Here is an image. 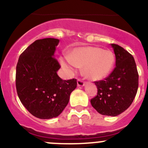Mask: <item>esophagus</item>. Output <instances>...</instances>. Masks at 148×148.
<instances>
[{
	"label": "esophagus",
	"instance_id": "esophagus-1",
	"mask_svg": "<svg viewBox=\"0 0 148 148\" xmlns=\"http://www.w3.org/2000/svg\"><path fill=\"white\" fill-rule=\"evenodd\" d=\"M77 85H78V86H83L85 85V82H83L82 79H79L77 80Z\"/></svg>",
	"mask_w": 148,
	"mask_h": 148
}]
</instances>
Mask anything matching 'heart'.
<instances>
[{"mask_svg":"<svg viewBox=\"0 0 148 148\" xmlns=\"http://www.w3.org/2000/svg\"><path fill=\"white\" fill-rule=\"evenodd\" d=\"M114 56L110 50L97 46L75 48L68 55V61L61 60L62 66L69 71H75V67H82L86 79L99 81L106 78L112 71Z\"/></svg>","mask_w":148,"mask_h":148,"instance_id":"1","label":"heart"}]
</instances>
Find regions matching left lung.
<instances>
[{
	"mask_svg": "<svg viewBox=\"0 0 148 148\" xmlns=\"http://www.w3.org/2000/svg\"><path fill=\"white\" fill-rule=\"evenodd\" d=\"M111 46L115 54L116 66L107 78L95 82L97 95L90 102L99 114L115 117L133 102L138 92L139 75L133 56L117 44Z\"/></svg>",
	"mask_w": 148,
	"mask_h": 148,
	"instance_id": "left-lung-1",
	"label": "left lung"
}]
</instances>
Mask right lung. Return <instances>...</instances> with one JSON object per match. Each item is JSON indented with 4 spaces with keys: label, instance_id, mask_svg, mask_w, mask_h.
<instances>
[{
    "label": "right lung",
    "instance_id": "right-lung-1",
    "mask_svg": "<svg viewBox=\"0 0 148 148\" xmlns=\"http://www.w3.org/2000/svg\"><path fill=\"white\" fill-rule=\"evenodd\" d=\"M59 42L53 38L36 40L20 55L16 66L18 96L37 118L58 117L77 87V79L63 80L57 74L61 66L54 53Z\"/></svg>",
    "mask_w": 148,
    "mask_h": 148
}]
</instances>
